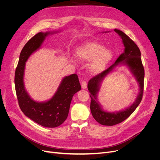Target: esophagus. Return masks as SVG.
I'll return each instance as SVG.
<instances>
[{
  "label": "esophagus",
  "instance_id": "esophagus-1",
  "mask_svg": "<svg viewBox=\"0 0 160 160\" xmlns=\"http://www.w3.org/2000/svg\"><path fill=\"white\" fill-rule=\"evenodd\" d=\"M81 86L82 89H86L87 88V83L86 81H82L81 83Z\"/></svg>",
  "mask_w": 160,
  "mask_h": 160
}]
</instances>
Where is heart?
Segmentation results:
<instances>
[{
  "mask_svg": "<svg viewBox=\"0 0 160 160\" xmlns=\"http://www.w3.org/2000/svg\"><path fill=\"white\" fill-rule=\"evenodd\" d=\"M75 56L80 62H88L89 70L93 72L102 71L113 58L111 50L104 48V47L95 42L83 45L77 48Z\"/></svg>",
  "mask_w": 160,
  "mask_h": 160,
  "instance_id": "1",
  "label": "heart"
}]
</instances>
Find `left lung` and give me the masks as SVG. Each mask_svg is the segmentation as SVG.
I'll return each mask as SVG.
<instances>
[{
	"label": "left lung",
	"instance_id": "left-lung-1",
	"mask_svg": "<svg viewBox=\"0 0 160 160\" xmlns=\"http://www.w3.org/2000/svg\"><path fill=\"white\" fill-rule=\"evenodd\" d=\"M114 31L121 36L124 46V51L117 59L115 63L106 70L91 78L88 84V89L91 99L90 109L92 115L98 123L105 126H113L127 119L140 104L144 88L145 71L141 62L139 48L123 32L117 29H115ZM119 64H125L129 67L138 83L140 93L135 102L130 107L124 111L111 113L104 111L100 106L98 101L97 94L103 78Z\"/></svg>",
	"mask_w": 160,
	"mask_h": 160
}]
</instances>
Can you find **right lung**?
Listing matches in <instances>:
<instances>
[{"mask_svg":"<svg viewBox=\"0 0 160 160\" xmlns=\"http://www.w3.org/2000/svg\"><path fill=\"white\" fill-rule=\"evenodd\" d=\"M55 32H39L25 44L15 73V91L21 111L32 121L47 128L57 127L66 120L72 97L81 89L76 74L64 77L54 96L46 102L35 101L25 89L23 79L26 62L32 53L40 48L46 37Z\"/></svg>","mask_w":160,"mask_h":160,"instance_id":"1","label":"right lung"}]
</instances>
